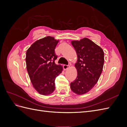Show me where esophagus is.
Segmentation results:
<instances>
[{
	"instance_id": "obj_1",
	"label": "esophagus",
	"mask_w": 127,
	"mask_h": 127,
	"mask_svg": "<svg viewBox=\"0 0 127 127\" xmlns=\"http://www.w3.org/2000/svg\"><path fill=\"white\" fill-rule=\"evenodd\" d=\"M64 70H67V69H68L69 68V65H67V64H64Z\"/></svg>"
}]
</instances>
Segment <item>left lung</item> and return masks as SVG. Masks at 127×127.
<instances>
[{"mask_svg": "<svg viewBox=\"0 0 127 127\" xmlns=\"http://www.w3.org/2000/svg\"><path fill=\"white\" fill-rule=\"evenodd\" d=\"M71 44L77 55V62L75 67L77 76L70 83L73 92L82 95L93 88L100 76L104 59L102 49L87 38L80 41H72Z\"/></svg>", "mask_w": 127, "mask_h": 127, "instance_id": "obj_1", "label": "left lung"}]
</instances>
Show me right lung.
<instances>
[{"instance_id": "add662e5", "label": "right lung", "mask_w": 127, "mask_h": 127, "mask_svg": "<svg viewBox=\"0 0 127 127\" xmlns=\"http://www.w3.org/2000/svg\"><path fill=\"white\" fill-rule=\"evenodd\" d=\"M58 41L47 36L35 41L27 50L26 68L33 86L41 94L48 95L55 90V79L63 68L55 64Z\"/></svg>"}]
</instances>
